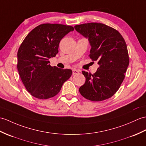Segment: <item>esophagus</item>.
<instances>
[{
    "instance_id": "obj_1",
    "label": "esophagus",
    "mask_w": 146,
    "mask_h": 146,
    "mask_svg": "<svg viewBox=\"0 0 146 146\" xmlns=\"http://www.w3.org/2000/svg\"><path fill=\"white\" fill-rule=\"evenodd\" d=\"M80 73V70H75L74 69L73 70V74H78Z\"/></svg>"
}]
</instances>
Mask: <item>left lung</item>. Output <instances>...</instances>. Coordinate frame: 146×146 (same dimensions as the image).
I'll use <instances>...</instances> for the list:
<instances>
[{
    "label": "left lung",
    "mask_w": 146,
    "mask_h": 146,
    "mask_svg": "<svg viewBox=\"0 0 146 146\" xmlns=\"http://www.w3.org/2000/svg\"><path fill=\"white\" fill-rule=\"evenodd\" d=\"M74 29L88 38L91 46L89 56L100 65L93 74L82 72L86 81L80 93L90 101L107 100L119 90L129 63L126 42L117 30L103 23H83Z\"/></svg>",
    "instance_id": "8db88e82"
}]
</instances>
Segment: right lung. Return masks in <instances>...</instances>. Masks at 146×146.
Listing matches in <instances>:
<instances>
[{"mask_svg":"<svg viewBox=\"0 0 146 146\" xmlns=\"http://www.w3.org/2000/svg\"><path fill=\"white\" fill-rule=\"evenodd\" d=\"M73 30L70 25L44 23L23 40L17 52V69L23 84L33 96L40 100L55 96L72 76L70 69L51 66L49 58L56 56L60 40Z\"/></svg>","mask_w":146,"mask_h":146,"instance_id":"obj_1","label":"right lung"}]
</instances>
